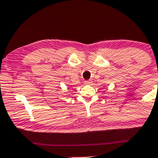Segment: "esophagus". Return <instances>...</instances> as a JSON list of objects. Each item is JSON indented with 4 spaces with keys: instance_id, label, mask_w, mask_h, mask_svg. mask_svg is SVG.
<instances>
[{
    "instance_id": "esophagus-1",
    "label": "esophagus",
    "mask_w": 158,
    "mask_h": 158,
    "mask_svg": "<svg viewBox=\"0 0 158 158\" xmlns=\"http://www.w3.org/2000/svg\"><path fill=\"white\" fill-rule=\"evenodd\" d=\"M85 83L86 84V85H90V84L92 83V81H90V80H89V81H85Z\"/></svg>"
}]
</instances>
